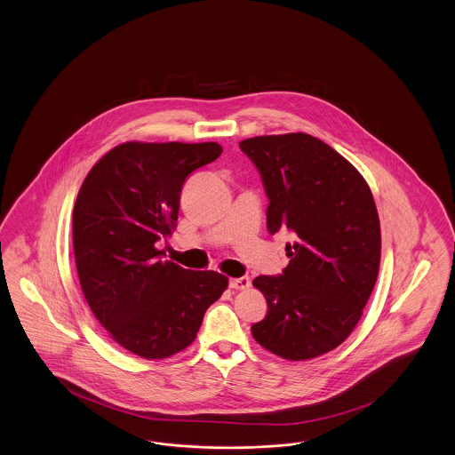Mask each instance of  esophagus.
<instances>
[{
	"label": "esophagus",
	"mask_w": 455,
	"mask_h": 455,
	"mask_svg": "<svg viewBox=\"0 0 455 455\" xmlns=\"http://www.w3.org/2000/svg\"><path fill=\"white\" fill-rule=\"evenodd\" d=\"M249 286H251V279L247 275L230 279V288H234V290H247Z\"/></svg>",
	"instance_id": "1"
}]
</instances>
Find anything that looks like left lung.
Masks as SVG:
<instances>
[{
  "label": "left lung",
  "mask_w": 455,
  "mask_h": 455,
  "mask_svg": "<svg viewBox=\"0 0 455 455\" xmlns=\"http://www.w3.org/2000/svg\"><path fill=\"white\" fill-rule=\"evenodd\" d=\"M266 195L267 230H290V264L259 275L267 315L255 340L288 361H307L340 346L359 323L381 260L376 203L361 172L308 133L264 135L240 142Z\"/></svg>",
  "instance_id": "1"
}]
</instances>
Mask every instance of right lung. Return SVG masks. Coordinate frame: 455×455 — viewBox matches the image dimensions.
<instances>
[{
	"label": "right lung",
	"instance_id": "add662e5",
	"mask_svg": "<svg viewBox=\"0 0 455 455\" xmlns=\"http://www.w3.org/2000/svg\"><path fill=\"white\" fill-rule=\"evenodd\" d=\"M217 142L111 148L92 165L73 212L76 267L83 294L111 339L144 359L191 346L204 311L228 286L215 271L161 260L186 178L221 154Z\"/></svg>",
	"mask_w": 455,
	"mask_h": 455
}]
</instances>
